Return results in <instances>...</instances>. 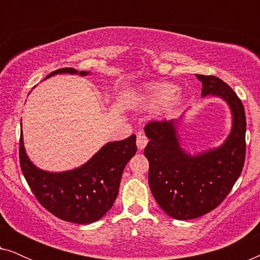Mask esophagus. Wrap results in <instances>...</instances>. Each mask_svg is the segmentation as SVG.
Masks as SVG:
<instances>
[{"label":"esophagus","mask_w":260,"mask_h":260,"mask_svg":"<svg viewBox=\"0 0 260 260\" xmlns=\"http://www.w3.org/2000/svg\"><path fill=\"white\" fill-rule=\"evenodd\" d=\"M136 143H137V148L140 149V150H143V149L145 148V145L148 144L147 136H145V135H143L142 133H138Z\"/></svg>","instance_id":"1"}]
</instances>
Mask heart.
Instances as JSON below:
<instances>
[{
	"instance_id": "heart-1",
	"label": "heart",
	"mask_w": 260,
	"mask_h": 260,
	"mask_svg": "<svg viewBox=\"0 0 260 260\" xmlns=\"http://www.w3.org/2000/svg\"><path fill=\"white\" fill-rule=\"evenodd\" d=\"M177 91V85L167 81L154 83L144 90V101L150 106H161L166 104L167 110L172 111L180 106L183 97Z\"/></svg>"
}]
</instances>
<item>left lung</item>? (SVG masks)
Wrapping results in <instances>:
<instances>
[{"label":"left lung","instance_id":"left-lung-1","mask_svg":"<svg viewBox=\"0 0 260 260\" xmlns=\"http://www.w3.org/2000/svg\"><path fill=\"white\" fill-rule=\"evenodd\" d=\"M202 83L201 97H215L229 106L232 126L218 147L190 154L181 145L179 119L151 122L144 127L149 143V186L166 214L190 220L207 214L223 201L240 176L245 162L246 117L243 103L232 88L214 76L195 74Z\"/></svg>","mask_w":260,"mask_h":260}]
</instances>
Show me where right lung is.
Listing matches in <instances>:
<instances>
[{
	"mask_svg": "<svg viewBox=\"0 0 260 260\" xmlns=\"http://www.w3.org/2000/svg\"><path fill=\"white\" fill-rule=\"evenodd\" d=\"M56 74L86 77L91 72L66 67L49 73L45 79ZM136 151V135H131L123 141L105 143L80 167L65 172H48L39 168L28 157L21 130L20 165L35 198L56 218L79 225L97 221L111 209L118 195L123 170Z\"/></svg>",
	"mask_w": 260,
	"mask_h": 260,
	"instance_id": "obj_1",
	"label": "right lung"
}]
</instances>
